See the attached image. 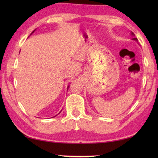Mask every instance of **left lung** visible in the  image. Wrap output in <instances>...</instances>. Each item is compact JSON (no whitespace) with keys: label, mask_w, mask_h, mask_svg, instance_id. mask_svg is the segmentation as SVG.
I'll use <instances>...</instances> for the list:
<instances>
[{"label":"left lung","mask_w":158,"mask_h":158,"mask_svg":"<svg viewBox=\"0 0 158 158\" xmlns=\"http://www.w3.org/2000/svg\"><path fill=\"white\" fill-rule=\"evenodd\" d=\"M131 35H132V36H135V34H134V33H132V32H131ZM132 40H135V41H137V40H138L137 38H136V37H134V38H132Z\"/></svg>","instance_id":"obj_1"}]
</instances>
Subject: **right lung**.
Instances as JSON below:
<instances>
[{
  "mask_svg": "<svg viewBox=\"0 0 158 158\" xmlns=\"http://www.w3.org/2000/svg\"><path fill=\"white\" fill-rule=\"evenodd\" d=\"M33 31V32H32V33H34V31ZM32 33H31V34H32ZM68 88H69V86L68 87Z\"/></svg>",
  "mask_w": 158,
  "mask_h": 158,
  "instance_id": "add662e5",
  "label": "right lung"
}]
</instances>
